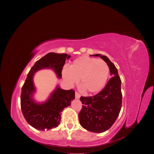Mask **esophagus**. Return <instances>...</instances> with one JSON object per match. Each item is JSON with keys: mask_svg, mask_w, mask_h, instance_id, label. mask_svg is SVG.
Listing matches in <instances>:
<instances>
[{"mask_svg": "<svg viewBox=\"0 0 154 154\" xmlns=\"http://www.w3.org/2000/svg\"><path fill=\"white\" fill-rule=\"evenodd\" d=\"M75 97H76V99H79L80 97V94H79V93L76 92V93H75Z\"/></svg>", "mask_w": 154, "mask_h": 154, "instance_id": "obj_1", "label": "esophagus"}]
</instances>
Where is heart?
Wrapping results in <instances>:
<instances>
[{
  "mask_svg": "<svg viewBox=\"0 0 154 154\" xmlns=\"http://www.w3.org/2000/svg\"><path fill=\"white\" fill-rule=\"evenodd\" d=\"M109 67L104 60L87 56L80 57L64 67L62 76L70 85L78 83L86 92H98L105 86L109 76Z\"/></svg>",
  "mask_w": 154,
  "mask_h": 154,
  "instance_id": "heart-1",
  "label": "heart"
}]
</instances>
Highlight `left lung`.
<instances>
[{
  "label": "left lung",
  "instance_id": "left-lung-1",
  "mask_svg": "<svg viewBox=\"0 0 154 154\" xmlns=\"http://www.w3.org/2000/svg\"><path fill=\"white\" fill-rule=\"evenodd\" d=\"M91 56L100 57L108 64L112 78L98 94L80 97L83 105L78 117L83 128L92 132L102 133L112 126L119 114L122 104V81L117 68L106 56L100 54Z\"/></svg>",
  "mask_w": 154,
  "mask_h": 154
}]
</instances>
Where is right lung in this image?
I'll return each instance as SVG.
<instances>
[{"label":"right lung","mask_w":154,"mask_h":154,"mask_svg":"<svg viewBox=\"0 0 154 154\" xmlns=\"http://www.w3.org/2000/svg\"><path fill=\"white\" fill-rule=\"evenodd\" d=\"M70 58L67 54L49 53L35 62L27 74L22 88L21 109L26 122L37 130L44 131L57 127L61 120V112L75 98V92L72 89L63 90L57 85L45 102H36L33 98L36 92L35 74L41 69H51L60 79L62 67Z\"/></svg>","instance_id":"add662e5"}]
</instances>
